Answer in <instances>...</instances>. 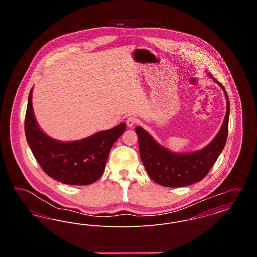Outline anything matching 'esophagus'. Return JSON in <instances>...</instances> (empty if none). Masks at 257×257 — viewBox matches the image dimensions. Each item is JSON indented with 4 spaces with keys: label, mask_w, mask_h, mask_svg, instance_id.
<instances>
[{
    "label": "esophagus",
    "mask_w": 257,
    "mask_h": 257,
    "mask_svg": "<svg viewBox=\"0 0 257 257\" xmlns=\"http://www.w3.org/2000/svg\"><path fill=\"white\" fill-rule=\"evenodd\" d=\"M136 123H137V118L135 116H129L126 120V124L128 127H133Z\"/></svg>",
    "instance_id": "esophagus-1"
}]
</instances>
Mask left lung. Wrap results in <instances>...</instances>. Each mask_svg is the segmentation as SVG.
I'll return each instance as SVG.
<instances>
[{"label": "left lung", "mask_w": 257, "mask_h": 257, "mask_svg": "<svg viewBox=\"0 0 257 257\" xmlns=\"http://www.w3.org/2000/svg\"><path fill=\"white\" fill-rule=\"evenodd\" d=\"M210 77L211 74H209ZM226 98V113L219 133L207 147L192 153H174L159 145L147 131L138 126L140 155L150 178L165 187L177 188L201 181L219 158L228 133L229 99L223 86L216 79Z\"/></svg>", "instance_id": "left-lung-1"}]
</instances>
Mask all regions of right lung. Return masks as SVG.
I'll use <instances>...</instances> for the list:
<instances>
[{"instance_id":"add662e5","label":"right lung","mask_w":257,"mask_h":257,"mask_svg":"<svg viewBox=\"0 0 257 257\" xmlns=\"http://www.w3.org/2000/svg\"><path fill=\"white\" fill-rule=\"evenodd\" d=\"M30 91L25 117V134L35 158L50 177L67 185H89L105 170L110 148L124 133L126 124L95 133L86 139L63 143L41 131L37 124Z\"/></svg>"}]
</instances>
